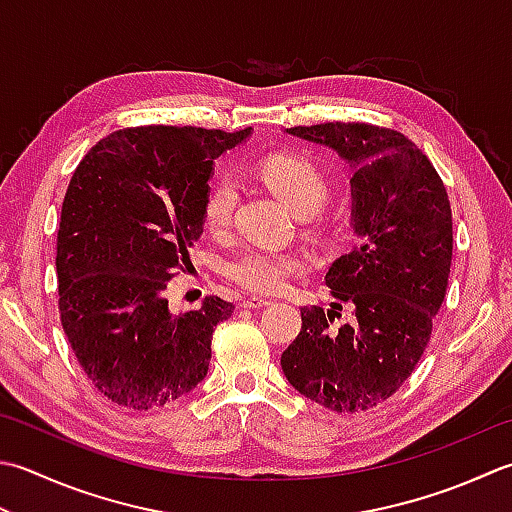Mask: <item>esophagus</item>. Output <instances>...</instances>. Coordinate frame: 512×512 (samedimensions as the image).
<instances>
[{"mask_svg":"<svg viewBox=\"0 0 512 512\" xmlns=\"http://www.w3.org/2000/svg\"><path fill=\"white\" fill-rule=\"evenodd\" d=\"M270 304V299H266V297H244L242 299V306L244 308H262V306H268Z\"/></svg>","mask_w":512,"mask_h":512,"instance_id":"1","label":"esophagus"}]
</instances>
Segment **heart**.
I'll return each mask as SVG.
<instances>
[{
  "label": "heart",
  "instance_id": "1",
  "mask_svg": "<svg viewBox=\"0 0 512 512\" xmlns=\"http://www.w3.org/2000/svg\"><path fill=\"white\" fill-rule=\"evenodd\" d=\"M268 186L293 206L297 213L308 215L324 204L328 182L315 164L299 155H273L262 166ZM239 202V182L235 175L224 173L210 184L204 199V222L213 233H226L233 224ZM310 268V257L295 248H248L226 262L224 273L253 293H282L295 277Z\"/></svg>",
  "mask_w": 512,
  "mask_h": 512
}]
</instances>
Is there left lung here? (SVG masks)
<instances>
[{
  "mask_svg": "<svg viewBox=\"0 0 512 512\" xmlns=\"http://www.w3.org/2000/svg\"><path fill=\"white\" fill-rule=\"evenodd\" d=\"M326 146L350 168L353 248L330 264L337 302L302 308V330L282 355L288 384L337 413L382 404L413 373L446 297L453 215L444 182L408 137L370 124L286 128ZM354 306L335 325L341 304Z\"/></svg>",
  "mask_w": 512,
  "mask_h": 512,
  "instance_id": "8db88e82",
  "label": "left lung"
}]
</instances>
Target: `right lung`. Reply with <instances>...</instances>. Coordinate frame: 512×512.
<instances>
[{
  "instance_id": "obj_1",
  "label": "right lung",
  "mask_w": 512,
  "mask_h": 512,
  "mask_svg": "<svg viewBox=\"0 0 512 512\" xmlns=\"http://www.w3.org/2000/svg\"><path fill=\"white\" fill-rule=\"evenodd\" d=\"M248 135L124 128L75 168L57 230L59 313L77 362L110 402L159 408L206 377L215 326L235 306L210 295L173 313L166 288L204 233L215 159Z\"/></svg>"
}]
</instances>
